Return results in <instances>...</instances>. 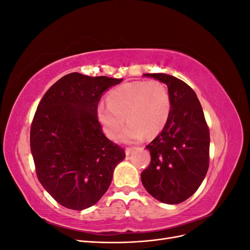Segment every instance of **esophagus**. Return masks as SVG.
Here are the masks:
<instances>
[{
	"label": "esophagus",
	"instance_id": "obj_1",
	"mask_svg": "<svg viewBox=\"0 0 250 250\" xmlns=\"http://www.w3.org/2000/svg\"><path fill=\"white\" fill-rule=\"evenodd\" d=\"M134 149H135L134 147H127V148L125 149V153H126V155H129Z\"/></svg>",
	"mask_w": 250,
	"mask_h": 250
}]
</instances>
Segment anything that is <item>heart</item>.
Segmentation results:
<instances>
[{
	"label": "heart",
	"mask_w": 250,
	"mask_h": 250,
	"mask_svg": "<svg viewBox=\"0 0 250 250\" xmlns=\"http://www.w3.org/2000/svg\"><path fill=\"white\" fill-rule=\"evenodd\" d=\"M171 112V96L167 85L158 80L124 83L110 90L107 104L100 103L96 117L104 133L115 139L128 122L120 140L138 142L145 133L157 134L167 124Z\"/></svg>",
	"instance_id": "heart-1"
}]
</instances>
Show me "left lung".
<instances>
[{
	"label": "left lung",
	"mask_w": 250,
	"mask_h": 250,
	"mask_svg": "<svg viewBox=\"0 0 250 250\" xmlns=\"http://www.w3.org/2000/svg\"><path fill=\"white\" fill-rule=\"evenodd\" d=\"M167 84L171 112L163 131L146 149L151 161L142 184L158 201L177 204L198 190L209 165V129L194 90L167 74H145Z\"/></svg>",
	"instance_id": "8db88e82"
}]
</instances>
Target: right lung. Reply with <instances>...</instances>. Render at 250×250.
<instances>
[{"instance_id":"right-lung-1","label":"right lung","mask_w":250,"mask_h":250,"mask_svg":"<svg viewBox=\"0 0 250 250\" xmlns=\"http://www.w3.org/2000/svg\"><path fill=\"white\" fill-rule=\"evenodd\" d=\"M122 79L67 74L43 95L30 129V147L42 186L62 207L82 210L100 200L125 158L96 117L103 92Z\"/></svg>"}]
</instances>
